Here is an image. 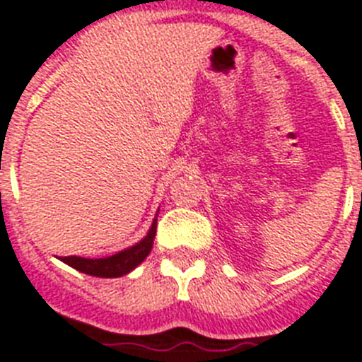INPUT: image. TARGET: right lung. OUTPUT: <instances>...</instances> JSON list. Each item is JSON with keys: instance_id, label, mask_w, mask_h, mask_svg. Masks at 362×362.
I'll list each match as a JSON object with an SVG mask.
<instances>
[{"instance_id": "add662e5", "label": "right lung", "mask_w": 362, "mask_h": 362, "mask_svg": "<svg viewBox=\"0 0 362 362\" xmlns=\"http://www.w3.org/2000/svg\"><path fill=\"white\" fill-rule=\"evenodd\" d=\"M156 236V219L152 223L151 230L137 245L120 251L113 257L107 258H81V257H63L64 264H69L70 267H74L78 272L93 275V277H104V279H113V277H122L126 273H130L134 267L139 266L152 249Z\"/></svg>"}]
</instances>
